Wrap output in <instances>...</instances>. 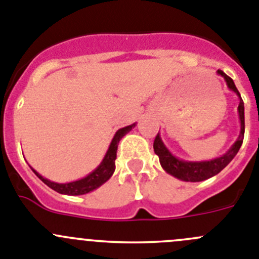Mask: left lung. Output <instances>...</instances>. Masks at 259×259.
I'll use <instances>...</instances> for the list:
<instances>
[{
    "label": "left lung",
    "instance_id": "obj_1",
    "mask_svg": "<svg viewBox=\"0 0 259 259\" xmlns=\"http://www.w3.org/2000/svg\"><path fill=\"white\" fill-rule=\"evenodd\" d=\"M217 74L221 75L222 78L225 79V81H226L228 88L230 91H233L234 93H236V96L239 97L238 112L239 120H240V134H239L235 143L230 147V149L225 154H222L221 157L209 159V161H184V159H180L176 156H174L168 151L167 147L165 146V143L162 142L158 133L153 143L154 153L158 156L159 163H161L163 170L167 174H170V175H172L174 178L179 179V180L197 183V181L207 180V179L217 175L220 171L224 170L233 161V158L236 156V153L240 149L241 144H243L244 129H245V125H244V102L241 100L240 93H239L235 84H234L233 79L230 76H228L224 71H221V70H217Z\"/></svg>",
    "mask_w": 259,
    "mask_h": 259
}]
</instances>
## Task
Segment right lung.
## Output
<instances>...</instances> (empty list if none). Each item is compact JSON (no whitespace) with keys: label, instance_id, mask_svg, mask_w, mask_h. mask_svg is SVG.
<instances>
[{"label":"right lung","instance_id":"right-lung-1","mask_svg":"<svg viewBox=\"0 0 259 259\" xmlns=\"http://www.w3.org/2000/svg\"><path fill=\"white\" fill-rule=\"evenodd\" d=\"M134 126L135 124H132L129 125V126L121 127V129H118L117 132H116V134L113 135L112 138V141H111L110 147H108L107 152H106L105 157H103L102 162L98 165V167L94 168L91 174H88L85 178H81L79 179V180L75 181H70V183H65V184H60V183H55V181H51L48 180V179L43 178V176L40 175V174H38L33 167L30 168L33 170V172L47 185V187H50L51 189L60 193V194L83 195L87 194V193L93 192L94 189H97V188H100L101 185L105 184L106 181L112 176L113 171H115V159L118 142H120V139H121L125 134H127Z\"/></svg>","mask_w":259,"mask_h":259}]
</instances>
